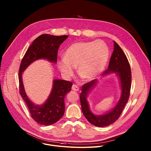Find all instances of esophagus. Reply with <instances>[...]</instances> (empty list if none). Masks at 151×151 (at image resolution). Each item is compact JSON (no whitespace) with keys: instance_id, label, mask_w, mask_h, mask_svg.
<instances>
[{"instance_id":"esophagus-1","label":"esophagus","mask_w":151,"mask_h":151,"mask_svg":"<svg viewBox=\"0 0 151 151\" xmlns=\"http://www.w3.org/2000/svg\"><path fill=\"white\" fill-rule=\"evenodd\" d=\"M72 89L73 91H79V87H78L77 85H72Z\"/></svg>"}]
</instances>
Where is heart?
<instances>
[{
    "mask_svg": "<svg viewBox=\"0 0 151 151\" xmlns=\"http://www.w3.org/2000/svg\"><path fill=\"white\" fill-rule=\"evenodd\" d=\"M109 55V49L102 41L79 42L72 44L58 61V68L66 78L78 73L85 80H91L104 69Z\"/></svg>",
    "mask_w": 151,
    "mask_h": 151,
    "instance_id": "heart-1",
    "label": "heart"
}]
</instances>
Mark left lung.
<instances>
[{
	"instance_id": "1",
	"label": "left lung",
	"mask_w": 151,
	"mask_h": 151,
	"mask_svg": "<svg viewBox=\"0 0 151 151\" xmlns=\"http://www.w3.org/2000/svg\"><path fill=\"white\" fill-rule=\"evenodd\" d=\"M114 51L109 61L108 68L103 75L114 72L116 73V75L119 77L122 92L118 103L111 111L103 115L96 116L89 109L87 96L90 90L96 85L97 79H93L83 85L82 93L80 94V101L83 114L91 124L99 127L109 125L119 118L126 103L128 102L130 94L132 72L130 63L119 45L115 41H114Z\"/></svg>"
}]
</instances>
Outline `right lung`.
Here are the masks:
<instances>
[{"label":"right lung","mask_w":151,"mask_h":151,"mask_svg":"<svg viewBox=\"0 0 151 151\" xmlns=\"http://www.w3.org/2000/svg\"><path fill=\"white\" fill-rule=\"evenodd\" d=\"M68 37V35H40L33 40L20 64L18 72L19 94L28 107L32 118L40 125H50L61 118L65 110L64 99L71 90L72 83L65 80H54L53 87L49 97L44 104L38 106L32 103L25 93L22 73L32 62L38 59L45 58L51 62L56 63L58 48Z\"/></svg>","instance_id":"obj_1"}]
</instances>
